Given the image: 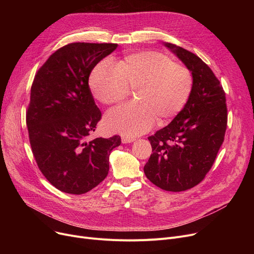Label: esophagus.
Wrapping results in <instances>:
<instances>
[{"label": "esophagus", "mask_w": 254, "mask_h": 254, "mask_svg": "<svg viewBox=\"0 0 254 254\" xmlns=\"http://www.w3.org/2000/svg\"><path fill=\"white\" fill-rule=\"evenodd\" d=\"M136 139L134 137H128V136H123L122 137V141L123 143H130V142H134Z\"/></svg>", "instance_id": "esophagus-1"}]
</instances>
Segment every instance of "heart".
<instances>
[{
  "mask_svg": "<svg viewBox=\"0 0 254 254\" xmlns=\"http://www.w3.org/2000/svg\"><path fill=\"white\" fill-rule=\"evenodd\" d=\"M91 91L100 103L113 105L135 89L136 103L108 112L105 126L128 137L149 130L157 119L166 124L188 103L193 85L191 72L155 51L131 53L116 65L100 63L89 78Z\"/></svg>",
  "mask_w": 254,
  "mask_h": 254,
  "instance_id": "obj_1",
  "label": "heart"
}]
</instances>
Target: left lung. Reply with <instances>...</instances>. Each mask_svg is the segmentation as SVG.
<instances>
[{
    "label": "left lung",
    "instance_id": "obj_1",
    "mask_svg": "<svg viewBox=\"0 0 254 254\" xmlns=\"http://www.w3.org/2000/svg\"><path fill=\"white\" fill-rule=\"evenodd\" d=\"M193 78L190 97L166 127L148 137L152 153L144 173L157 188L183 191L202 182L215 162L228 125L225 92L219 80L194 53L165 44Z\"/></svg>",
    "mask_w": 254,
    "mask_h": 254
}]
</instances>
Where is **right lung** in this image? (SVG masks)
Here are the masks:
<instances>
[{
  "mask_svg": "<svg viewBox=\"0 0 254 254\" xmlns=\"http://www.w3.org/2000/svg\"><path fill=\"white\" fill-rule=\"evenodd\" d=\"M117 47L112 43H70L58 49L35 75L26 110L33 155L45 178L61 191L82 194L108 175L109 155L122 143L88 136L102 113L88 78Z\"/></svg>",
  "mask_w": 254,
  "mask_h": 254,
  "instance_id": "1",
  "label": "right lung"
}]
</instances>
